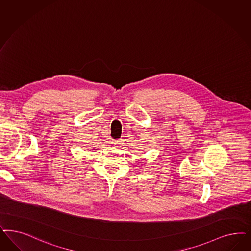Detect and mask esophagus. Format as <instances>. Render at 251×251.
Masks as SVG:
<instances>
[{"label":"esophagus","instance_id":"obj_1","mask_svg":"<svg viewBox=\"0 0 251 251\" xmlns=\"http://www.w3.org/2000/svg\"><path fill=\"white\" fill-rule=\"evenodd\" d=\"M111 143L114 146H118L120 144V140H118V139H113L112 141H111Z\"/></svg>","mask_w":251,"mask_h":251}]
</instances>
